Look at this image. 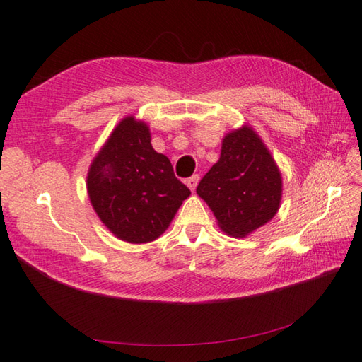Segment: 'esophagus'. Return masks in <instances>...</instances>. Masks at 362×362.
I'll list each match as a JSON object with an SVG mask.
<instances>
[{
	"label": "esophagus",
	"mask_w": 362,
	"mask_h": 362,
	"mask_svg": "<svg viewBox=\"0 0 362 362\" xmlns=\"http://www.w3.org/2000/svg\"><path fill=\"white\" fill-rule=\"evenodd\" d=\"M197 182H199V174H194V175H191L189 179L187 180V185H188V188L191 191H194L196 187H197Z\"/></svg>",
	"instance_id": "34e87169"
}]
</instances>
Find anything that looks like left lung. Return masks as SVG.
I'll return each instance as SVG.
<instances>
[{
  "mask_svg": "<svg viewBox=\"0 0 362 362\" xmlns=\"http://www.w3.org/2000/svg\"><path fill=\"white\" fill-rule=\"evenodd\" d=\"M281 191L279 169L250 127L223 139L221 157L196 188L219 228L233 237H246L270 221L279 209Z\"/></svg>",
  "mask_w": 362,
  "mask_h": 362,
  "instance_id": "1",
  "label": "left lung"
}]
</instances>
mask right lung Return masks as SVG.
<instances>
[{
    "label": "right lung",
    "mask_w": 362,
    "mask_h": 362,
    "mask_svg": "<svg viewBox=\"0 0 362 362\" xmlns=\"http://www.w3.org/2000/svg\"><path fill=\"white\" fill-rule=\"evenodd\" d=\"M88 193L98 218L130 243L158 238L191 194L171 161L153 151L144 122L125 117L94 158Z\"/></svg>",
    "instance_id": "obj_1"
}]
</instances>
